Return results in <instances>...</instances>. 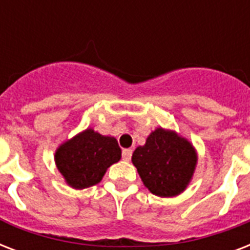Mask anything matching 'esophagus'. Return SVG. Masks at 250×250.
<instances>
[{"label":"esophagus","mask_w":250,"mask_h":250,"mask_svg":"<svg viewBox=\"0 0 250 250\" xmlns=\"http://www.w3.org/2000/svg\"><path fill=\"white\" fill-rule=\"evenodd\" d=\"M132 157V149H123L122 152V158L125 161H129Z\"/></svg>","instance_id":"34e87169"}]
</instances>
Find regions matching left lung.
Instances as JSON below:
<instances>
[{
    "label": "left lung",
    "instance_id": "1",
    "mask_svg": "<svg viewBox=\"0 0 250 250\" xmlns=\"http://www.w3.org/2000/svg\"><path fill=\"white\" fill-rule=\"evenodd\" d=\"M197 160V152L188 139L162 127L152 131L145 144L132 154V164L144 186L158 197L183 193L193 178Z\"/></svg>",
    "mask_w": 250,
    "mask_h": 250
}]
</instances>
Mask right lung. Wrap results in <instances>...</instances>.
<instances>
[{
  "label": "right lung",
  "mask_w": 250,
  "mask_h": 250,
  "mask_svg": "<svg viewBox=\"0 0 250 250\" xmlns=\"http://www.w3.org/2000/svg\"><path fill=\"white\" fill-rule=\"evenodd\" d=\"M122 150L113 136L86 128L63 141L54 154L56 166L74 189H84L101 182L106 170L121 160Z\"/></svg>",
  "instance_id": "1"
}]
</instances>
